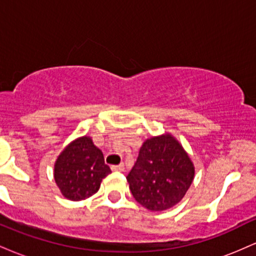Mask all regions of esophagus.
<instances>
[{
	"mask_svg": "<svg viewBox=\"0 0 256 256\" xmlns=\"http://www.w3.org/2000/svg\"><path fill=\"white\" fill-rule=\"evenodd\" d=\"M112 171L122 172V171H124V164H119V165H113V166H112Z\"/></svg>",
	"mask_w": 256,
	"mask_h": 256,
	"instance_id": "1",
	"label": "esophagus"
}]
</instances>
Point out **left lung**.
<instances>
[{"mask_svg": "<svg viewBox=\"0 0 256 256\" xmlns=\"http://www.w3.org/2000/svg\"><path fill=\"white\" fill-rule=\"evenodd\" d=\"M195 168L171 134L146 140L128 174L134 198L146 210L158 212L177 204L192 183Z\"/></svg>", "mask_w": 256, "mask_h": 256, "instance_id": "left-lung-1", "label": "left lung"}]
</instances>
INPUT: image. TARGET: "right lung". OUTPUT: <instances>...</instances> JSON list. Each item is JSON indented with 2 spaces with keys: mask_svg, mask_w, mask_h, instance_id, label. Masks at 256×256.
<instances>
[{
  "mask_svg": "<svg viewBox=\"0 0 256 256\" xmlns=\"http://www.w3.org/2000/svg\"><path fill=\"white\" fill-rule=\"evenodd\" d=\"M102 152L90 137H80L58 155L54 178L61 192L71 201L85 200L98 192L102 179L110 174Z\"/></svg>",
  "mask_w": 256,
  "mask_h": 256,
  "instance_id": "add662e5",
  "label": "right lung"
}]
</instances>
